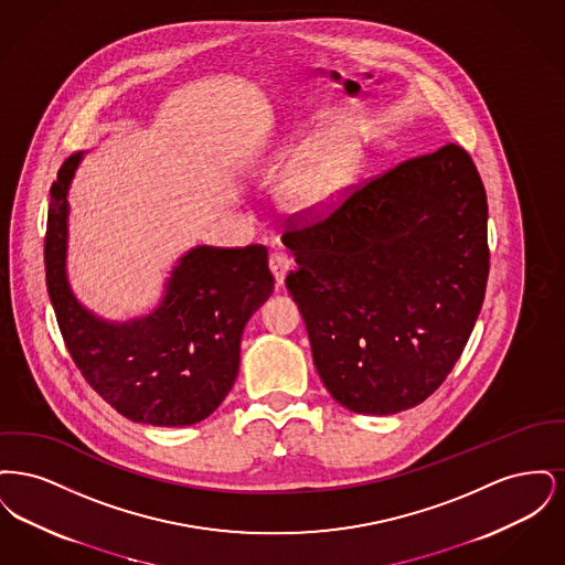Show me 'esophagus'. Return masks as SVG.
<instances>
[{
  "mask_svg": "<svg viewBox=\"0 0 565 565\" xmlns=\"http://www.w3.org/2000/svg\"><path fill=\"white\" fill-rule=\"evenodd\" d=\"M290 265H292V263H290V258H288L286 254H279V252L270 254L269 269L279 286L284 284V279H286V275H288V270H290Z\"/></svg>",
  "mask_w": 565,
  "mask_h": 565,
  "instance_id": "34e87169",
  "label": "esophagus"
}]
</instances>
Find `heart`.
<instances>
[{
	"label": "heart",
	"mask_w": 565,
	"mask_h": 565,
	"mask_svg": "<svg viewBox=\"0 0 565 565\" xmlns=\"http://www.w3.org/2000/svg\"><path fill=\"white\" fill-rule=\"evenodd\" d=\"M296 161L277 182V203L296 215H320L334 207L348 192L362 162L355 139L339 135L322 143L320 137H302L288 150Z\"/></svg>",
	"instance_id": "obj_1"
}]
</instances>
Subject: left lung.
Listing matches in <instances>:
<instances>
[{
    "mask_svg": "<svg viewBox=\"0 0 565 565\" xmlns=\"http://www.w3.org/2000/svg\"><path fill=\"white\" fill-rule=\"evenodd\" d=\"M284 243L298 265L286 288L337 403L394 415L440 387L489 275L487 194L463 148L401 162Z\"/></svg>",
    "mask_w": 565,
    "mask_h": 565,
    "instance_id": "left-lung-1",
    "label": "left lung"
}]
</instances>
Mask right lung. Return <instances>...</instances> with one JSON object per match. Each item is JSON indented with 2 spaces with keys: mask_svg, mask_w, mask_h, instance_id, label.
<instances>
[{
  "mask_svg": "<svg viewBox=\"0 0 565 565\" xmlns=\"http://www.w3.org/2000/svg\"><path fill=\"white\" fill-rule=\"evenodd\" d=\"M84 152L61 164L44 242L46 286L63 341L88 385L135 424L192 426L239 373L243 328L273 295L265 245H196L171 270L159 307L129 322L90 313L67 279V192Z\"/></svg>",
  "mask_w": 565,
  "mask_h": 565,
  "instance_id": "1",
  "label": "right lung"
}]
</instances>
